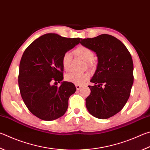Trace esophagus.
Instances as JSON below:
<instances>
[{
  "label": "esophagus",
  "mask_w": 150,
  "mask_h": 150,
  "mask_svg": "<svg viewBox=\"0 0 150 150\" xmlns=\"http://www.w3.org/2000/svg\"><path fill=\"white\" fill-rule=\"evenodd\" d=\"M75 86H76V88H77V91H79V90H80L81 87H82L81 85H78V84H76Z\"/></svg>",
  "instance_id": "1"
}]
</instances>
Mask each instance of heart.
Returning a JSON list of instances; mask_svg holds the SVG:
<instances>
[{
    "label": "heart",
    "instance_id": "b5f03b06",
    "mask_svg": "<svg viewBox=\"0 0 150 150\" xmlns=\"http://www.w3.org/2000/svg\"><path fill=\"white\" fill-rule=\"evenodd\" d=\"M73 54L75 56L79 57L83 60L87 62L89 66L93 65V61L94 54V52L91 49L87 48L84 46H80L76 48L73 50ZM72 55L70 52H66L62 56V65L64 69L67 71L69 70L70 67L71 63L72 61ZM91 77V74L88 72L85 73H75V72H70L68 73L66 75V80L74 83L75 84L81 85L84 83H86Z\"/></svg>",
    "mask_w": 150,
    "mask_h": 150
}]
</instances>
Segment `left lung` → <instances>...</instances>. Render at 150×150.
Here are the masks:
<instances>
[{
    "instance_id": "8db88e82",
    "label": "left lung",
    "mask_w": 150,
    "mask_h": 150,
    "mask_svg": "<svg viewBox=\"0 0 150 150\" xmlns=\"http://www.w3.org/2000/svg\"><path fill=\"white\" fill-rule=\"evenodd\" d=\"M81 44L95 52L98 59L86 108L95 117L108 119L123 108L130 96L134 81L131 55L121 40L108 34L81 39Z\"/></svg>"
}]
</instances>
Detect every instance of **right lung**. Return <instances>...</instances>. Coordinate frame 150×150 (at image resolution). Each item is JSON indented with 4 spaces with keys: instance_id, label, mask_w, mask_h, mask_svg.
<instances>
[{
    "instance_id": "obj_1",
    "label": "right lung",
    "mask_w": 150,
    "mask_h": 150,
    "mask_svg": "<svg viewBox=\"0 0 150 150\" xmlns=\"http://www.w3.org/2000/svg\"><path fill=\"white\" fill-rule=\"evenodd\" d=\"M80 40L48 33L35 40L24 51L20 64L19 88L27 108L38 118L52 121L66 112L68 100L76 88L67 81L59 86L55 83L64 79L62 56Z\"/></svg>"
}]
</instances>
